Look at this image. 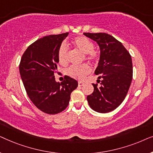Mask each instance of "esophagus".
I'll return each instance as SVG.
<instances>
[{
  "mask_svg": "<svg viewBox=\"0 0 153 153\" xmlns=\"http://www.w3.org/2000/svg\"><path fill=\"white\" fill-rule=\"evenodd\" d=\"M78 84H79V86H83V82H82V81H79Z\"/></svg>",
  "mask_w": 153,
  "mask_h": 153,
  "instance_id": "34e87169",
  "label": "esophagus"
}]
</instances>
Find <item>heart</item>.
I'll return each instance as SVG.
<instances>
[{"label":"heart","instance_id":"b5f03b06","mask_svg":"<svg viewBox=\"0 0 153 153\" xmlns=\"http://www.w3.org/2000/svg\"><path fill=\"white\" fill-rule=\"evenodd\" d=\"M72 45L77 50L85 54V58L90 61H95L98 58V53L94 51L93 43L87 37L80 36L72 39ZM58 59L60 64L65 65L68 61V50L63 44L60 46L58 51ZM91 68L88 65L83 64L79 66H72L67 71L69 76L77 80H83L91 72Z\"/></svg>","mask_w":153,"mask_h":153}]
</instances>
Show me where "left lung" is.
Returning <instances> with one entry per match:
<instances>
[{
    "mask_svg": "<svg viewBox=\"0 0 153 153\" xmlns=\"http://www.w3.org/2000/svg\"><path fill=\"white\" fill-rule=\"evenodd\" d=\"M96 42L100 56L96 75L100 74L101 85L94 84V91L87 96L92 109L105 114L120 106L126 97L132 80V61L130 54L123 44L107 33H84Z\"/></svg>",
    "mask_w": 153,
    "mask_h": 153,
    "instance_id": "8db88e82",
    "label": "left lung"
}]
</instances>
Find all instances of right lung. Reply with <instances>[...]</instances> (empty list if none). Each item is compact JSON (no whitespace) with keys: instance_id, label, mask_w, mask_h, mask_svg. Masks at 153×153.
<instances>
[{"instance_id":"obj_1","label":"right lung","mask_w":153,"mask_h":153,"mask_svg":"<svg viewBox=\"0 0 153 153\" xmlns=\"http://www.w3.org/2000/svg\"><path fill=\"white\" fill-rule=\"evenodd\" d=\"M69 33L51 35L37 39L27 48L19 65L21 78L27 95L35 106L48 114H56L68 107L71 93L78 82L65 76L56 82L58 51Z\"/></svg>"}]
</instances>
